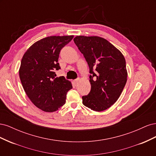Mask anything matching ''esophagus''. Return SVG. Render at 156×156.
<instances>
[{
    "mask_svg": "<svg viewBox=\"0 0 156 156\" xmlns=\"http://www.w3.org/2000/svg\"><path fill=\"white\" fill-rule=\"evenodd\" d=\"M79 81H80V79L79 78H77V79H76L75 80H74V83L75 84H77Z\"/></svg>",
    "mask_w": 156,
    "mask_h": 156,
    "instance_id": "1",
    "label": "esophagus"
}]
</instances>
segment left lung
Masks as SVG:
<instances>
[{"label": "left lung", "instance_id": "8db88e82", "mask_svg": "<svg viewBox=\"0 0 156 156\" xmlns=\"http://www.w3.org/2000/svg\"><path fill=\"white\" fill-rule=\"evenodd\" d=\"M73 41L92 74L89 80L91 90L82 97L83 105L94 111H105L118 100L126 85L127 72L124 56L101 37L77 36Z\"/></svg>", "mask_w": 156, "mask_h": 156}]
</instances>
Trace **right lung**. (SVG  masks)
Here are the masks:
<instances>
[{
  "label": "right lung",
  "mask_w": 156,
  "mask_h": 156,
  "mask_svg": "<svg viewBox=\"0 0 156 156\" xmlns=\"http://www.w3.org/2000/svg\"><path fill=\"white\" fill-rule=\"evenodd\" d=\"M74 36H52L33 44L23 55L19 70L22 86L33 104L40 110L52 112L66 103L72 84L64 77H55L60 69V51Z\"/></svg>",
  "instance_id": "1"
}]
</instances>
